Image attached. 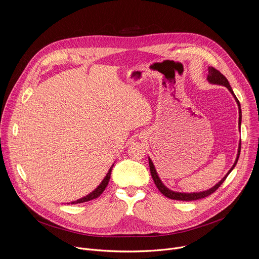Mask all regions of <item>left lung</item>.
<instances>
[{
  "label": "left lung",
  "mask_w": 259,
  "mask_h": 259,
  "mask_svg": "<svg viewBox=\"0 0 259 259\" xmlns=\"http://www.w3.org/2000/svg\"><path fill=\"white\" fill-rule=\"evenodd\" d=\"M208 70H209V75H208V81L210 82V83H213V84H218V85H223V86H226L230 91H231V93L234 95V97L236 98V101H237V103H238V106H239V125H241V119H242V112H241V104H240V102H239V100H238V98L236 97V95H235V93H234V91L232 90V87H231V85H230V83H229V81H228V79L223 75V73H221L218 69H216V68H214V67H212V66H209V68H208ZM240 149H239V153H238V157H237V160H236V162H235V164H234V166L232 167V169L229 171V173L221 179L215 187H213L211 190H209V191H206V192H202V193H195V194H181V193H175V192H172V191H170V190H168L164 184L162 183V181L160 180V178H159V176H158V174H157V171H156V169H155V166H154V164H153V162H152V160L149 158V163H150V170H151V174H152V177H153V179H154V181H155V184H156V187L158 188V190L165 196V197H167V198H169V199H172V200H177V201H195V200H200V199H203V198H206V197H208V196H210V195H212L213 193H215L217 190H218V188L221 186V184L224 183V181L227 179V177H228V175L231 173V171L235 168V166H236V164H237V162H238V160H239V157H240V152H241V144H240Z\"/></svg>",
  "instance_id": "left-lung-1"
}]
</instances>
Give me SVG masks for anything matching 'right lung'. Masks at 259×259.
<instances>
[{"label": "right lung", "mask_w": 259, "mask_h": 259, "mask_svg": "<svg viewBox=\"0 0 259 259\" xmlns=\"http://www.w3.org/2000/svg\"><path fill=\"white\" fill-rule=\"evenodd\" d=\"M114 166V165H113ZM113 166H112V168L109 169V171H108V173L106 174V176H105V178L102 180V182L99 184L98 186V188L95 190V191H93L91 194H89L88 196H86V197H84V198H82V199H80V200H78V201H75V202H71V204H78V203H84V202H88V201H91V200H94V199H96V198H98L102 193H103V191L105 190V188H106V186L108 184V181H109V178H110V172H112V169H113Z\"/></svg>", "instance_id": "obj_1"}]
</instances>
